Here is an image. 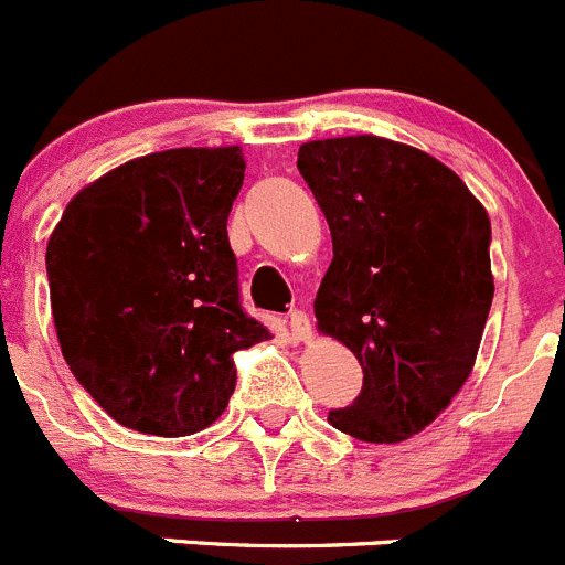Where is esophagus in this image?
I'll list each match as a JSON object with an SVG mask.
<instances>
[{"label": "esophagus", "mask_w": 565, "mask_h": 565, "mask_svg": "<svg viewBox=\"0 0 565 565\" xmlns=\"http://www.w3.org/2000/svg\"><path fill=\"white\" fill-rule=\"evenodd\" d=\"M288 327H290V338H294L296 343H307V340L312 338V323L305 310H290Z\"/></svg>", "instance_id": "obj_1"}]
</instances>
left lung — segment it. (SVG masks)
<instances>
[{"instance_id":"1","label":"left lung","mask_w":565,"mask_h":565,"mask_svg":"<svg viewBox=\"0 0 565 565\" xmlns=\"http://www.w3.org/2000/svg\"><path fill=\"white\" fill-rule=\"evenodd\" d=\"M296 167L332 233L318 332L362 365L360 398L329 423L404 443L472 373L494 296L489 214L448 164L373 134L305 142Z\"/></svg>"}]
</instances>
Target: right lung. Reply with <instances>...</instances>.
I'll return each instance as SVG.
<instances>
[{"label":"right lung","mask_w":565,"mask_h":565,"mask_svg":"<svg viewBox=\"0 0 565 565\" xmlns=\"http://www.w3.org/2000/svg\"><path fill=\"white\" fill-rule=\"evenodd\" d=\"M238 145L139 156L87 183L46 247L71 373L120 426L189 437L225 412L233 354L271 332L238 305Z\"/></svg>","instance_id":"right-lung-1"}]
</instances>
